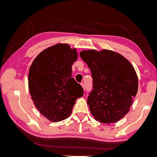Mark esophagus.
I'll list each match as a JSON object with an SVG mask.
<instances>
[{"mask_svg":"<svg viewBox=\"0 0 157 157\" xmlns=\"http://www.w3.org/2000/svg\"><path fill=\"white\" fill-rule=\"evenodd\" d=\"M81 86H82V88H83V89H84H84H85V87H84V83H81Z\"/></svg>","mask_w":157,"mask_h":157,"instance_id":"1","label":"esophagus"}]
</instances>
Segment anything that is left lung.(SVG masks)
Segmentation results:
<instances>
[{
    "label": "left lung",
    "mask_w": 157,
    "mask_h": 157,
    "mask_svg": "<svg viewBox=\"0 0 157 157\" xmlns=\"http://www.w3.org/2000/svg\"><path fill=\"white\" fill-rule=\"evenodd\" d=\"M80 56L93 78L87 103L94 119L107 124L120 121L129 111L137 92L138 79L134 67L112 50H82Z\"/></svg>",
    "instance_id": "1"
}]
</instances>
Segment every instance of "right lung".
I'll list each match as a JSON object with an SVG mask.
<instances>
[{"mask_svg": "<svg viewBox=\"0 0 157 157\" xmlns=\"http://www.w3.org/2000/svg\"><path fill=\"white\" fill-rule=\"evenodd\" d=\"M76 48L57 44L44 50L33 60L28 77L29 90L35 106L53 122L68 118L83 89L71 77L77 59Z\"/></svg>", "mask_w": 157, "mask_h": 157, "instance_id": "1", "label": "right lung"}]
</instances>
